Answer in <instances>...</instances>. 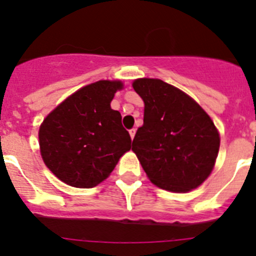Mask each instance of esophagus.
I'll return each instance as SVG.
<instances>
[{
	"label": "esophagus",
	"mask_w": 256,
	"mask_h": 256,
	"mask_svg": "<svg viewBox=\"0 0 256 256\" xmlns=\"http://www.w3.org/2000/svg\"><path fill=\"white\" fill-rule=\"evenodd\" d=\"M128 132H130V138H131V139H134V138H135V134H136L135 128H131V130L128 131Z\"/></svg>",
	"instance_id": "obj_1"
}]
</instances>
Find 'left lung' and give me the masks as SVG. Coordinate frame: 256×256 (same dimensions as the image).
Here are the masks:
<instances>
[{"mask_svg": "<svg viewBox=\"0 0 256 256\" xmlns=\"http://www.w3.org/2000/svg\"><path fill=\"white\" fill-rule=\"evenodd\" d=\"M132 88L144 101V125L132 142L152 184L174 193L196 190L210 176L220 150L214 121L194 100L156 78H138Z\"/></svg>", "mask_w": 256, "mask_h": 256, "instance_id": "8db88e82", "label": "left lung"}]
</instances>
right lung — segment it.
Wrapping results in <instances>:
<instances>
[{"instance_id":"1","label":"right lung","mask_w":256,"mask_h":256,"mask_svg":"<svg viewBox=\"0 0 256 256\" xmlns=\"http://www.w3.org/2000/svg\"><path fill=\"white\" fill-rule=\"evenodd\" d=\"M121 80H98L68 96L39 128L45 166L66 184L93 188L107 179L131 149L121 114L111 108Z\"/></svg>"}]
</instances>
